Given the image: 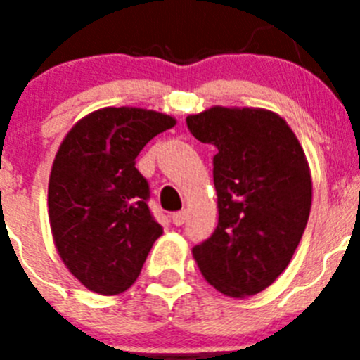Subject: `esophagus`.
<instances>
[{
	"instance_id": "34e87169",
	"label": "esophagus",
	"mask_w": 360,
	"mask_h": 360,
	"mask_svg": "<svg viewBox=\"0 0 360 360\" xmlns=\"http://www.w3.org/2000/svg\"><path fill=\"white\" fill-rule=\"evenodd\" d=\"M171 218H173V224L176 225V227H180V225L186 224L187 212L186 211H178V212H174V214L171 216Z\"/></svg>"
}]
</instances>
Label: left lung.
<instances>
[{
    "label": "left lung",
    "instance_id": "8db88e82",
    "mask_svg": "<svg viewBox=\"0 0 360 360\" xmlns=\"http://www.w3.org/2000/svg\"><path fill=\"white\" fill-rule=\"evenodd\" d=\"M187 128L212 144L218 227L193 249L203 278L231 297L265 290L287 269L311 205L304 151L279 115L252 108H211Z\"/></svg>",
    "mask_w": 360,
    "mask_h": 360
}]
</instances>
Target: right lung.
<instances>
[{
	"label": "right lung",
	"mask_w": 360,
	"mask_h": 360,
	"mask_svg": "<svg viewBox=\"0 0 360 360\" xmlns=\"http://www.w3.org/2000/svg\"><path fill=\"white\" fill-rule=\"evenodd\" d=\"M174 119L141 108H104L79 120L57 151L49 216L57 252L88 290H128L162 227L135 158Z\"/></svg>",
	"instance_id": "1"
}]
</instances>
